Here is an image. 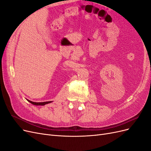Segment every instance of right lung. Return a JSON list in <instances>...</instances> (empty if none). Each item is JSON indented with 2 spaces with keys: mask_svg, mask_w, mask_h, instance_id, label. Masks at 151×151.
<instances>
[{
  "mask_svg": "<svg viewBox=\"0 0 151 151\" xmlns=\"http://www.w3.org/2000/svg\"><path fill=\"white\" fill-rule=\"evenodd\" d=\"M28 101L31 103V104H33L34 105H37V106H40V105H42V106H43V105H45L47 104L48 103H52V101H46V102H41V103H36V102H33L31 101H29V100H28Z\"/></svg>",
  "mask_w": 151,
  "mask_h": 151,
  "instance_id": "add662e5",
  "label": "right lung"
}]
</instances>
